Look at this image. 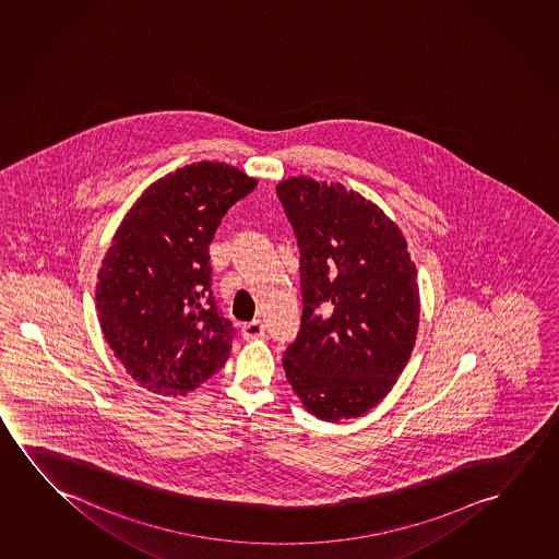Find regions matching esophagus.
<instances>
[{
  "mask_svg": "<svg viewBox=\"0 0 559 559\" xmlns=\"http://www.w3.org/2000/svg\"><path fill=\"white\" fill-rule=\"evenodd\" d=\"M242 334H245L246 340L261 337L265 334V324H263L260 319H255V321L252 322H246L245 326H242Z\"/></svg>",
  "mask_w": 559,
  "mask_h": 559,
  "instance_id": "34e87169",
  "label": "esophagus"
}]
</instances>
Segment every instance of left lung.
<instances>
[{"mask_svg":"<svg viewBox=\"0 0 559 559\" xmlns=\"http://www.w3.org/2000/svg\"><path fill=\"white\" fill-rule=\"evenodd\" d=\"M299 250L301 324L284 352L292 390L324 421L382 401L411 359L420 321L416 267L403 233L344 185H276Z\"/></svg>","mask_w":559,"mask_h":559,"instance_id":"left-lung-1","label":"left lung"}]
</instances>
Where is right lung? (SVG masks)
<instances>
[{"mask_svg": "<svg viewBox=\"0 0 559 559\" xmlns=\"http://www.w3.org/2000/svg\"><path fill=\"white\" fill-rule=\"evenodd\" d=\"M258 181L197 162L151 185L116 230L97 283L100 329L145 390L187 395L229 359L233 322L212 290L210 242Z\"/></svg>", "mask_w": 559, "mask_h": 559, "instance_id": "right-lung-1", "label": "right lung"}]
</instances>
